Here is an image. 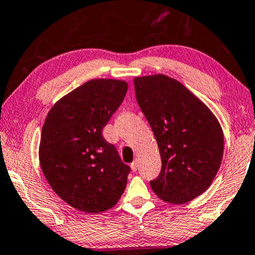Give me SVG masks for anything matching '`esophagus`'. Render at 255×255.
Segmentation results:
<instances>
[{
	"label": "esophagus",
	"mask_w": 255,
	"mask_h": 255,
	"mask_svg": "<svg viewBox=\"0 0 255 255\" xmlns=\"http://www.w3.org/2000/svg\"><path fill=\"white\" fill-rule=\"evenodd\" d=\"M130 167H131V170H133V171H136V170H137L138 164H137V161H136V159H135V161H134L133 163H131Z\"/></svg>",
	"instance_id": "34e87169"
}]
</instances>
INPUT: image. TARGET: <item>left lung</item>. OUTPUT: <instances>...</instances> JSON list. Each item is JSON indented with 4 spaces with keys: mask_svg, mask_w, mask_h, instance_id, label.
I'll use <instances>...</instances> for the list:
<instances>
[{
    "mask_svg": "<svg viewBox=\"0 0 255 255\" xmlns=\"http://www.w3.org/2000/svg\"><path fill=\"white\" fill-rule=\"evenodd\" d=\"M134 88L161 155L152 191L172 204L192 201L211 185L222 163L218 120L188 88L164 74L135 78Z\"/></svg>",
    "mask_w": 255,
    "mask_h": 255,
    "instance_id": "obj_1",
    "label": "left lung"
}]
</instances>
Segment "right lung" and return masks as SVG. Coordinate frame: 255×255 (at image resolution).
<instances>
[{
  "instance_id": "right-lung-1",
  "label": "right lung",
  "mask_w": 255,
  "mask_h": 255,
  "mask_svg": "<svg viewBox=\"0 0 255 255\" xmlns=\"http://www.w3.org/2000/svg\"><path fill=\"white\" fill-rule=\"evenodd\" d=\"M127 90L122 80L87 81L54 105L43 125V174L53 191L79 211L113 208L127 185L130 167L103 136Z\"/></svg>"
}]
</instances>
